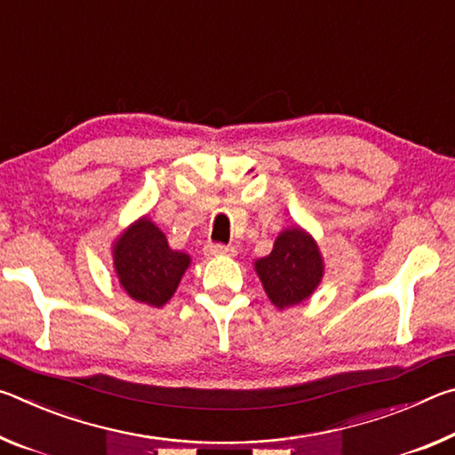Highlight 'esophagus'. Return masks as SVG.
<instances>
[{"label": "esophagus", "instance_id": "obj_1", "mask_svg": "<svg viewBox=\"0 0 455 455\" xmlns=\"http://www.w3.org/2000/svg\"><path fill=\"white\" fill-rule=\"evenodd\" d=\"M204 255L206 257H235L236 251L228 244H220V243H209L204 246Z\"/></svg>", "mask_w": 455, "mask_h": 455}]
</instances>
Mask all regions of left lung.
<instances>
[{
	"instance_id": "left-lung-1",
	"label": "left lung",
	"mask_w": 455,
	"mask_h": 455,
	"mask_svg": "<svg viewBox=\"0 0 455 455\" xmlns=\"http://www.w3.org/2000/svg\"><path fill=\"white\" fill-rule=\"evenodd\" d=\"M257 275L273 305H297L311 297L323 276L321 252L301 228H289L276 236L271 255L255 263Z\"/></svg>"
}]
</instances>
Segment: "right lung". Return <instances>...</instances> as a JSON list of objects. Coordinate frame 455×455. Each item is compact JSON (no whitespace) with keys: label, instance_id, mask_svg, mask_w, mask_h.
<instances>
[{"label":"right lung","instance_id":"right-lung-1","mask_svg":"<svg viewBox=\"0 0 455 455\" xmlns=\"http://www.w3.org/2000/svg\"><path fill=\"white\" fill-rule=\"evenodd\" d=\"M190 257L172 251L163 230L140 219L114 246V268L134 301L163 307L174 295Z\"/></svg>","mask_w":455,"mask_h":455}]
</instances>
